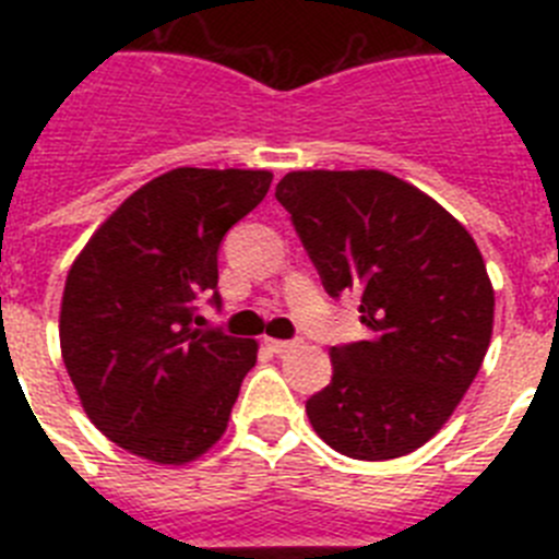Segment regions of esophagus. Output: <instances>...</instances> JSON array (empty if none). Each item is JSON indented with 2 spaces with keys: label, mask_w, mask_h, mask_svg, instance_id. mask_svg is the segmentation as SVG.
Segmentation results:
<instances>
[{
  "label": "esophagus",
  "mask_w": 559,
  "mask_h": 559,
  "mask_svg": "<svg viewBox=\"0 0 559 559\" xmlns=\"http://www.w3.org/2000/svg\"><path fill=\"white\" fill-rule=\"evenodd\" d=\"M265 347L274 355H288L299 347V341H280V338H265Z\"/></svg>",
  "instance_id": "esophagus-1"
}]
</instances>
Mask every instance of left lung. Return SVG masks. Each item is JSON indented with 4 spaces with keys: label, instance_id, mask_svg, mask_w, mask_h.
<instances>
[{
    "label": "left lung",
    "instance_id": "obj_1",
    "mask_svg": "<svg viewBox=\"0 0 559 559\" xmlns=\"http://www.w3.org/2000/svg\"><path fill=\"white\" fill-rule=\"evenodd\" d=\"M330 296L360 294L369 338L330 349L305 403L333 451L383 462L445 426L490 347L496 294L451 212L383 170H294L276 185Z\"/></svg>",
    "mask_w": 559,
    "mask_h": 559
}]
</instances>
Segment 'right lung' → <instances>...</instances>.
<instances>
[{
  "label": "right lung",
  "instance_id": "1",
  "mask_svg": "<svg viewBox=\"0 0 559 559\" xmlns=\"http://www.w3.org/2000/svg\"><path fill=\"white\" fill-rule=\"evenodd\" d=\"M269 170L176 167L128 195L67 274L61 355L86 417L156 464H187L226 431L257 341L199 330L218 305V249L271 187Z\"/></svg>",
  "mask_w": 559,
  "mask_h": 559
}]
</instances>
